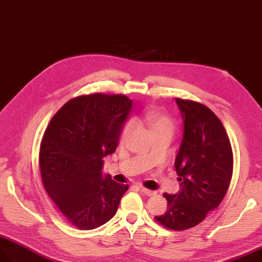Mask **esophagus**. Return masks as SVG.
I'll return each mask as SVG.
<instances>
[{"label":"esophagus","mask_w":262,"mask_h":262,"mask_svg":"<svg viewBox=\"0 0 262 262\" xmlns=\"http://www.w3.org/2000/svg\"><path fill=\"white\" fill-rule=\"evenodd\" d=\"M140 190L146 196H154L155 194H157L155 190H151V189H147V188H144V187H140Z\"/></svg>","instance_id":"esophagus-1"}]
</instances>
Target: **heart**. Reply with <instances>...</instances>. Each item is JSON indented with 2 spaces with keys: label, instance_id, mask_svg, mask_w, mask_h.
Segmentation results:
<instances>
[{
  "label": "heart",
  "instance_id": "b5f03b06",
  "mask_svg": "<svg viewBox=\"0 0 262 262\" xmlns=\"http://www.w3.org/2000/svg\"><path fill=\"white\" fill-rule=\"evenodd\" d=\"M138 120L140 123H143L150 126L153 133L158 131H164V130L171 131V132L174 131V123L172 120L166 116L155 114V112H147V114L139 118ZM133 128H134V121H132V120H130V121H128L124 124L121 132V141H125L129 138Z\"/></svg>",
  "mask_w": 262,
  "mask_h": 262
}]
</instances>
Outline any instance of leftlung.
Here are the masks:
<instances>
[{"mask_svg": "<svg viewBox=\"0 0 262 262\" xmlns=\"http://www.w3.org/2000/svg\"><path fill=\"white\" fill-rule=\"evenodd\" d=\"M183 118V137L175 159L180 190L164 193L167 210L155 216L164 227L185 230L199 225L218 207L229 187L232 150L216 115L202 103L175 99Z\"/></svg>", "mask_w": 262, "mask_h": 262, "instance_id": "left-lung-1", "label": "left lung"}]
</instances>
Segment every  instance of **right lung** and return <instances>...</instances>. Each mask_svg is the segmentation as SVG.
<instances>
[{
    "mask_svg": "<svg viewBox=\"0 0 262 262\" xmlns=\"http://www.w3.org/2000/svg\"><path fill=\"white\" fill-rule=\"evenodd\" d=\"M131 99L95 94L72 99L45 131L39 166L47 194L76 228L95 229L117 213L128 185L102 173L103 160L115 153Z\"/></svg>",
    "mask_w": 262,
    "mask_h": 262,
    "instance_id": "1",
    "label": "right lung"
}]
</instances>
